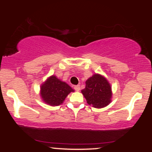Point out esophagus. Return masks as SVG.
Returning a JSON list of instances; mask_svg holds the SVG:
<instances>
[{
	"instance_id": "34e87169",
	"label": "esophagus",
	"mask_w": 152,
	"mask_h": 152,
	"mask_svg": "<svg viewBox=\"0 0 152 152\" xmlns=\"http://www.w3.org/2000/svg\"><path fill=\"white\" fill-rule=\"evenodd\" d=\"M74 88H75V90L76 91H80V85H76V86H74Z\"/></svg>"
}]
</instances>
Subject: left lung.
I'll use <instances>...</instances> for the list:
<instances>
[{
    "instance_id": "1",
    "label": "left lung",
    "mask_w": 152,
    "mask_h": 152,
    "mask_svg": "<svg viewBox=\"0 0 152 152\" xmlns=\"http://www.w3.org/2000/svg\"><path fill=\"white\" fill-rule=\"evenodd\" d=\"M86 102L95 108H104L111 102V86L104 76L93 75L86 81V87L82 90Z\"/></svg>"
}]
</instances>
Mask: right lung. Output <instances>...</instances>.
Masks as SVG:
<instances>
[{"label":"right lung","instance_id":"right-lung-1","mask_svg":"<svg viewBox=\"0 0 152 152\" xmlns=\"http://www.w3.org/2000/svg\"><path fill=\"white\" fill-rule=\"evenodd\" d=\"M74 91L67 83L53 75L41 85L40 96L45 104L56 107L63 104L68 95Z\"/></svg>","mask_w":152,"mask_h":152}]
</instances>
